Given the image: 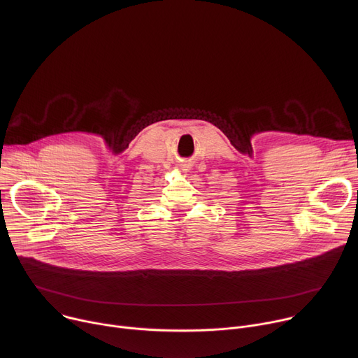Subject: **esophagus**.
<instances>
[{
  "instance_id": "34e87169",
  "label": "esophagus",
  "mask_w": 358,
  "mask_h": 358,
  "mask_svg": "<svg viewBox=\"0 0 358 358\" xmlns=\"http://www.w3.org/2000/svg\"><path fill=\"white\" fill-rule=\"evenodd\" d=\"M185 167H187V164H182V170H187Z\"/></svg>"
}]
</instances>
